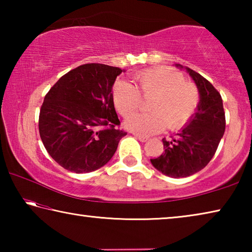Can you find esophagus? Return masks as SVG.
Instances as JSON below:
<instances>
[{
    "label": "esophagus",
    "instance_id": "esophagus-1",
    "mask_svg": "<svg viewBox=\"0 0 252 252\" xmlns=\"http://www.w3.org/2000/svg\"><path fill=\"white\" fill-rule=\"evenodd\" d=\"M134 136L138 140H140V141L141 142H147L148 141V138L147 136H144V135H140V134H134Z\"/></svg>",
    "mask_w": 252,
    "mask_h": 252
}]
</instances>
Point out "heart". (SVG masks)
<instances>
[{"mask_svg": "<svg viewBox=\"0 0 252 252\" xmlns=\"http://www.w3.org/2000/svg\"><path fill=\"white\" fill-rule=\"evenodd\" d=\"M135 87L126 81H118L112 91L113 103L118 112L128 117L141 105V96L153 99L149 102L150 114H138L127 118V130L140 135H151L185 126L193 117L200 102L195 84L186 81L185 75L169 66H159L139 72Z\"/></svg>", "mask_w": 252, "mask_h": 252, "instance_id": "obj_1", "label": "heart"}]
</instances>
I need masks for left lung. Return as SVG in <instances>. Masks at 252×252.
Returning <instances> with one entry per match:
<instances>
[{
	"instance_id": "obj_1",
	"label": "left lung",
	"mask_w": 252,
	"mask_h": 252,
	"mask_svg": "<svg viewBox=\"0 0 252 252\" xmlns=\"http://www.w3.org/2000/svg\"><path fill=\"white\" fill-rule=\"evenodd\" d=\"M186 70L200 93L197 112L171 140L162 139L164 152L150 160L157 170L171 178L192 176L206 167L215 156L225 129L220 93L202 75L189 67Z\"/></svg>"
}]
</instances>
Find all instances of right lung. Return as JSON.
<instances>
[{
    "instance_id": "right-lung-1",
    "label": "right lung",
    "mask_w": 252,
    "mask_h": 252,
    "mask_svg": "<svg viewBox=\"0 0 252 252\" xmlns=\"http://www.w3.org/2000/svg\"><path fill=\"white\" fill-rule=\"evenodd\" d=\"M120 67L80 65L50 89L41 106L39 131L52 159L69 171L92 172L108 163L126 132L120 126L112 87Z\"/></svg>"
}]
</instances>
